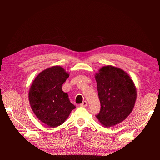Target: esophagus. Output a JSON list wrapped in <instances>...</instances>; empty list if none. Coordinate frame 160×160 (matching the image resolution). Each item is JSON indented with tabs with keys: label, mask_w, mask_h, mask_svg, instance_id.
<instances>
[{
	"label": "esophagus",
	"mask_w": 160,
	"mask_h": 160,
	"mask_svg": "<svg viewBox=\"0 0 160 160\" xmlns=\"http://www.w3.org/2000/svg\"><path fill=\"white\" fill-rule=\"evenodd\" d=\"M81 106H82V107H86V106H88V102H87L86 101H83L82 103L81 104Z\"/></svg>",
	"instance_id": "esophagus-1"
}]
</instances>
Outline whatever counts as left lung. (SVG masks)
Instances as JSON below:
<instances>
[{
  "instance_id": "left-lung-1",
  "label": "left lung",
  "mask_w": 160,
  "mask_h": 160,
  "mask_svg": "<svg viewBox=\"0 0 160 160\" xmlns=\"http://www.w3.org/2000/svg\"><path fill=\"white\" fill-rule=\"evenodd\" d=\"M101 109L95 116L105 127L122 122L132 112L137 92L131 77L123 70L105 66L95 75Z\"/></svg>"
}]
</instances>
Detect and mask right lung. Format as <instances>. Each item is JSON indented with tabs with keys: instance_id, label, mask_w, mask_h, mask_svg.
<instances>
[{
	"instance_id": "add662e5",
	"label": "right lung",
	"mask_w": 160,
	"mask_h": 160,
	"mask_svg": "<svg viewBox=\"0 0 160 160\" xmlns=\"http://www.w3.org/2000/svg\"><path fill=\"white\" fill-rule=\"evenodd\" d=\"M69 77L64 69L54 66L40 72L34 80L28 93L31 107L37 118L51 128L65 122L75 108L62 85Z\"/></svg>"
}]
</instances>
